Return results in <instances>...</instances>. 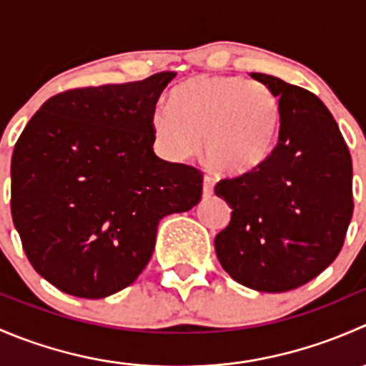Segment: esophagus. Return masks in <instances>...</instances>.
I'll use <instances>...</instances> for the list:
<instances>
[{"label": "esophagus", "instance_id": "34e87169", "mask_svg": "<svg viewBox=\"0 0 366 366\" xmlns=\"http://www.w3.org/2000/svg\"><path fill=\"white\" fill-rule=\"evenodd\" d=\"M204 197H210V194H212V191H214V182H212V179H210V177H204Z\"/></svg>", "mask_w": 366, "mask_h": 366}]
</instances>
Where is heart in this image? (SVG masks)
<instances>
[{"instance_id": "1", "label": "heart", "mask_w": 366, "mask_h": 366, "mask_svg": "<svg viewBox=\"0 0 366 366\" xmlns=\"http://www.w3.org/2000/svg\"><path fill=\"white\" fill-rule=\"evenodd\" d=\"M278 101L265 84L237 76H200L169 94V108L152 113V132L172 159L198 149L207 164L241 177L260 168L278 138Z\"/></svg>"}]
</instances>
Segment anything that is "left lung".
<instances>
[{
    "mask_svg": "<svg viewBox=\"0 0 366 366\" xmlns=\"http://www.w3.org/2000/svg\"><path fill=\"white\" fill-rule=\"evenodd\" d=\"M249 76L278 99V142L253 173L216 184L232 219L214 248L237 283L287 292L319 276L340 253L354 209L352 161L317 95L269 74Z\"/></svg>",
    "mask_w": 366,
    "mask_h": 366,
    "instance_id": "8db88e82",
    "label": "left lung"
}]
</instances>
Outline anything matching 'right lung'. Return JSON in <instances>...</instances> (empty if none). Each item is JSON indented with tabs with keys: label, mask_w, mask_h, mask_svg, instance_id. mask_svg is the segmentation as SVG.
Returning a JSON list of instances; mask_svg holds the SVG:
<instances>
[{
	"label": "right lung",
	"mask_w": 366,
	"mask_h": 366,
	"mask_svg": "<svg viewBox=\"0 0 366 366\" xmlns=\"http://www.w3.org/2000/svg\"><path fill=\"white\" fill-rule=\"evenodd\" d=\"M175 72L76 88L44 102L12 154V219L29 264L61 292L131 285L157 224L202 198V173L154 154L152 113Z\"/></svg>",
	"instance_id": "right-lung-1"
}]
</instances>
